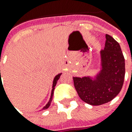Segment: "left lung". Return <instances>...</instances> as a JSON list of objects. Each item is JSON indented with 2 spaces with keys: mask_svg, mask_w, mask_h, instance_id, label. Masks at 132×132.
Here are the masks:
<instances>
[{
  "mask_svg": "<svg viewBox=\"0 0 132 132\" xmlns=\"http://www.w3.org/2000/svg\"><path fill=\"white\" fill-rule=\"evenodd\" d=\"M101 70L92 80L90 77H73L79 97L88 104L98 106L111 101L121 92L125 76V60L121 47L106 34L104 48L101 51Z\"/></svg>",
  "mask_w": 132,
  "mask_h": 132,
  "instance_id": "obj_1",
  "label": "left lung"
}]
</instances>
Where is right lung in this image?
Here are the masks:
<instances>
[{
	"label": "right lung",
	"instance_id": "add662e5",
	"mask_svg": "<svg viewBox=\"0 0 132 132\" xmlns=\"http://www.w3.org/2000/svg\"><path fill=\"white\" fill-rule=\"evenodd\" d=\"M61 75V73H59V74H58V75H57V76H56V77H55V78H54V79H53V89H52V92H51V96L50 101L48 102V104H47L45 106H44L43 109H48V108L49 107V106H50V104H51V101H52V98H53V91H54V88H55V86H56V84L57 81H58V80L59 79ZM0 76H1V71H0Z\"/></svg>",
	"mask_w": 132,
	"mask_h": 132
}]
</instances>
